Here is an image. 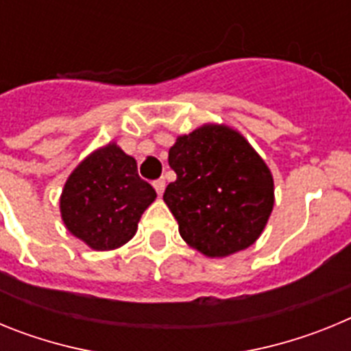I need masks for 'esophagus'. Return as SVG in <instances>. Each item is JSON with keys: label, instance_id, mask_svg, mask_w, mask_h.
Segmentation results:
<instances>
[{"label": "esophagus", "instance_id": "1", "mask_svg": "<svg viewBox=\"0 0 351 351\" xmlns=\"http://www.w3.org/2000/svg\"><path fill=\"white\" fill-rule=\"evenodd\" d=\"M153 186H154V190H156V193L161 195L163 193V190H165L167 182H165V179H156V181L153 182Z\"/></svg>", "mask_w": 351, "mask_h": 351}]
</instances>
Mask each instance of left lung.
Segmentation results:
<instances>
[{
  "label": "left lung",
  "mask_w": 351,
  "mask_h": 351,
  "mask_svg": "<svg viewBox=\"0 0 351 351\" xmlns=\"http://www.w3.org/2000/svg\"><path fill=\"white\" fill-rule=\"evenodd\" d=\"M169 165L178 179L163 200L191 247L221 258L260 237L274 207V181L241 133L225 125L200 126L178 137Z\"/></svg>",
  "instance_id": "obj_1"
}]
</instances>
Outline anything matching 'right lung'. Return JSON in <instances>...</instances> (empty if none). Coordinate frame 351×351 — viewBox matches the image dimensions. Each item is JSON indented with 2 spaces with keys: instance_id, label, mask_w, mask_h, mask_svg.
<instances>
[{
  "instance_id": "right-lung-1",
  "label": "right lung",
  "mask_w": 351,
  "mask_h": 351,
  "mask_svg": "<svg viewBox=\"0 0 351 351\" xmlns=\"http://www.w3.org/2000/svg\"><path fill=\"white\" fill-rule=\"evenodd\" d=\"M154 198L156 191L141 179L135 158L110 142L70 173L61 193V218L68 232L93 250H116L135 235Z\"/></svg>"
}]
</instances>
